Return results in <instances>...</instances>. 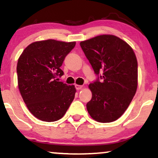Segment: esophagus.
Returning a JSON list of instances; mask_svg holds the SVG:
<instances>
[{
  "instance_id": "obj_1",
  "label": "esophagus",
  "mask_w": 158,
  "mask_h": 158,
  "mask_svg": "<svg viewBox=\"0 0 158 158\" xmlns=\"http://www.w3.org/2000/svg\"><path fill=\"white\" fill-rule=\"evenodd\" d=\"M82 88H83V85H75V88H76L77 90L81 89Z\"/></svg>"
}]
</instances>
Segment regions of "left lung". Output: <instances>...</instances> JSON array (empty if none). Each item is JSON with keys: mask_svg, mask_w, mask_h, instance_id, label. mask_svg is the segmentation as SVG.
Listing matches in <instances>:
<instances>
[{"mask_svg": "<svg viewBox=\"0 0 158 158\" xmlns=\"http://www.w3.org/2000/svg\"><path fill=\"white\" fill-rule=\"evenodd\" d=\"M80 44L98 75L88 86L92 98L86 104L88 112L98 122H114L124 113L137 91L135 54L126 42L110 34L97 36Z\"/></svg>", "mask_w": 158, "mask_h": 158, "instance_id": "obj_1", "label": "left lung"}]
</instances>
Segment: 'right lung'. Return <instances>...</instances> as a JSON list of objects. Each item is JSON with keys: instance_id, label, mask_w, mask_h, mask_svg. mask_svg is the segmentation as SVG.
<instances>
[{"instance_id": "right-lung-1", "label": "right lung", "mask_w": 158, "mask_h": 158, "mask_svg": "<svg viewBox=\"0 0 158 158\" xmlns=\"http://www.w3.org/2000/svg\"><path fill=\"white\" fill-rule=\"evenodd\" d=\"M75 43L39 41L30 44L19 58V91L28 109L40 120L60 119L75 98V86L57 81V77L63 75L60 67Z\"/></svg>"}]
</instances>
